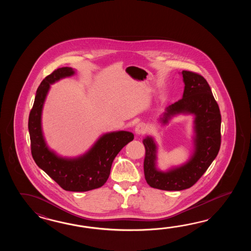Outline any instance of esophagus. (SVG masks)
Listing matches in <instances>:
<instances>
[{"label":"esophagus","mask_w":251,"mask_h":251,"mask_svg":"<svg viewBox=\"0 0 251 251\" xmlns=\"http://www.w3.org/2000/svg\"><path fill=\"white\" fill-rule=\"evenodd\" d=\"M147 132V126H145V124L140 123L136 126L135 127V133L138 135H142Z\"/></svg>","instance_id":"obj_1"}]
</instances>
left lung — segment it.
<instances>
[{"label": "left lung", "mask_w": 251, "mask_h": 251, "mask_svg": "<svg viewBox=\"0 0 251 251\" xmlns=\"http://www.w3.org/2000/svg\"><path fill=\"white\" fill-rule=\"evenodd\" d=\"M185 90L181 100L166 108L162 122L179 113L195 115L196 149L186 164L167 172L155 168L156 145L152 138L143 141L145 148L144 176L150 187L167 191H180L195 185L207 171L221 147V112L208 82L191 71H182Z\"/></svg>", "instance_id": "8db88e82"}]
</instances>
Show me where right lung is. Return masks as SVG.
Masks as SVG:
<instances>
[{
    "instance_id": "add662e5",
    "label": "right lung",
    "mask_w": 251,
    "mask_h": 251,
    "mask_svg": "<svg viewBox=\"0 0 251 251\" xmlns=\"http://www.w3.org/2000/svg\"><path fill=\"white\" fill-rule=\"evenodd\" d=\"M75 74L71 67L54 70L41 81L28 117V132L33 159L37 165L66 191L85 192L102 187L110 174L115 157L133 141L126 131L106 133L86 154L77 159L60 158L49 151L43 137L41 113L50 84Z\"/></svg>"
}]
</instances>
